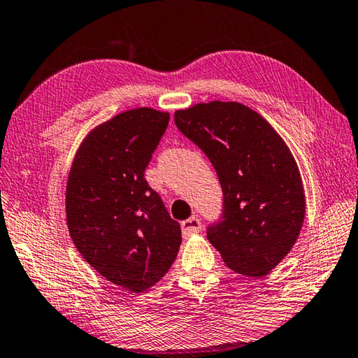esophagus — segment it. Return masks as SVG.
<instances>
[{
  "label": "esophagus",
  "mask_w": 358,
  "mask_h": 358,
  "mask_svg": "<svg viewBox=\"0 0 358 358\" xmlns=\"http://www.w3.org/2000/svg\"><path fill=\"white\" fill-rule=\"evenodd\" d=\"M200 230H201V222H200V219L196 216H192L181 222V231H183L185 238L197 235Z\"/></svg>",
  "instance_id": "1"
}]
</instances>
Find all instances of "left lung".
I'll list each match as a JSON object with an SVG mask.
<instances>
[{"label":"left lung","instance_id":"8db88e82","mask_svg":"<svg viewBox=\"0 0 358 358\" xmlns=\"http://www.w3.org/2000/svg\"><path fill=\"white\" fill-rule=\"evenodd\" d=\"M175 125L205 152L224 192V220L208 239L238 274H269L296 244L305 217L297 162L271 123L238 101L175 111Z\"/></svg>","mask_w":358,"mask_h":358}]
</instances>
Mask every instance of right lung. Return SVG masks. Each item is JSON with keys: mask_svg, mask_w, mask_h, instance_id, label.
Listing matches in <instances>:
<instances>
[{"mask_svg": "<svg viewBox=\"0 0 358 358\" xmlns=\"http://www.w3.org/2000/svg\"><path fill=\"white\" fill-rule=\"evenodd\" d=\"M169 117L136 108L100 123L83 139L69 172L71 241L100 275L136 294L167 274L181 244L180 224L144 178Z\"/></svg>", "mask_w": 358, "mask_h": 358, "instance_id": "1", "label": "right lung"}]
</instances>
